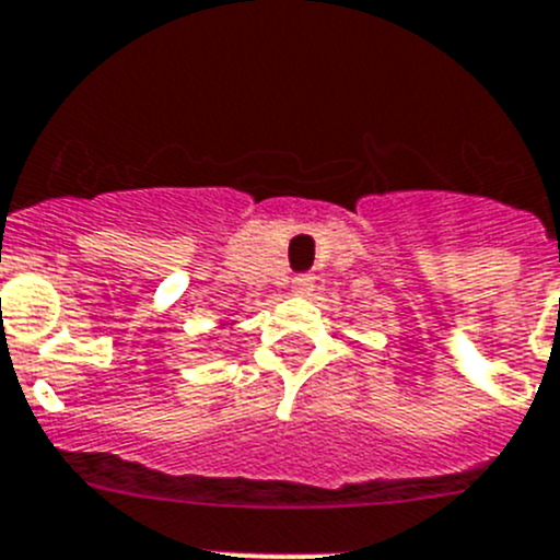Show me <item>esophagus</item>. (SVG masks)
Segmentation results:
<instances>
[{"label":"esophagus","instance_id":"obj_1","mask_svg":"<svg viewBox=\"0 0 560 560\" xmlns=\"http://www.w3.org/2000/svg\"><path fill=\"white\" fill-rule=\"evenodd\" d=\"M312 284H315V276H295V279H292V292H295V295H310Z\"/></svg>","mask_w":560,"mask_h":560}]
</instances>
